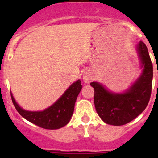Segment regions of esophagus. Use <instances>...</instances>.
I'll list each match as a JSON object with an SVG mask.
<instances>
[{"instance_id":"34e87169","label":"esophagus","mask_w":158,"mask_h":158,"mask_svg":"<svg viewBox=\"0 0 158 158\" xmlns=\"http://www.w3.org/2000/svg\"><path fill=\"white\" fill-rule=\"evenodd\" d=\"M93 75L91 73V72H89V71H86L84 73L83 76H82V79H83V81L85 82H86V83H89V82H91V81L93 79Z\"/></svg>"}]
</instances>
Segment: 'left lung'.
I'll use <instances>...</instances> for the list:
<instances>
[{
	"instance_id": "left-lung-1",
	"label": "left lung",
	"mask_w": 158,
	"mask_h": 158,
	"mask_svg": "<svg viewBox=\"0 0 158 158\" xmlns=\"http://www.w3.org/2000/svg\"><path fill=\"white\" fill-rule=\"evenodd\" d=\"M142 72L131 86L122 93L109 91L102 84L91 82L95 90L94 103L102 120L111 125H123L138 117L147 107L151 94L153 66L145 44L136 47Z\"/></svg>"
}]
</instances>
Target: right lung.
Masks as SVG:
<instances>
[{
  "label": "right lung",
  "instance_id": "add662e5",
  "mask_svg": "<svg viewBox=\"0 0 158 158\" xmlns=\"http://www.w3.org/2000/svg\"><path fill=\"white\" fill-rule=\"evenodd\" d=\"M80 79L73 82L51 106L44 111H31L22 109L10 92L11 99L19 114L27 121L45 129H59L69 123L74 111L76 98L82 88Z\"/></svg>",
  "mask_w": 158,
  "mask_h": 158
}]
</instances>
